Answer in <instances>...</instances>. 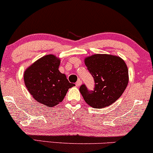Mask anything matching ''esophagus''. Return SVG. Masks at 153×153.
I'll return each instance as SVG.
<instances>
[{
	"label": "esophagus",
	"mask_w": 153,
	"mask_h": 153,
	"mask_svg": "<svg viewBox=\"0 0 153 153\" xmlns=\"http://www.w3.org/2000/svg\"><path fill=\"white\" fill-rule=\"evenodd\" d=\"M81 84H82V81H81V80H78V81L76 82V83H75V85H76L77 87H79L80 85H81Z\"/></svg>",
	"instance_id": "esophagus-1"
}]
</instances>
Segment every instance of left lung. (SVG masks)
Returning <instances> with one entry per match:
<instances>
[{
	"label": "left lung",
	"mask_w": 153,
	"mask_h": 153,
	"mask_svg": "<svg viewBox=\"0 0 153 153\" xmlns=\"http://www.w3.org/2000/svg\"><path fill=\"white\" fill-rule=\"evenodd\" d=\"M95 80L94 91L85 85L80 92L88 105L95 108L110 106L122 96L129 82V73L123 59L117 55L95 54L84 59Z\"/></svg>",
	"instance_id": "left-lung-1"
}]
</instances>
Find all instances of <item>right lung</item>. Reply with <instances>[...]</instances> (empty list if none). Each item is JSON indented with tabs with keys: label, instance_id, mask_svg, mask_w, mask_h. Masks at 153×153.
Returning <instances> with one entry per match:
<instances>
[{
	"label": "right lung",
	"instance_id": "obj_1",
	"mask_svg": "<svg viewBox=\"0 0 153 153\" xmlns=\"http://www.w3.org/2000/svg\"><path fill=\"white\" fill-rule=\"evenodd\" d=\"M60 59L44 56L28 67L24 73L25 85L34 100L48 107L62 102L70 88L75 86L59 71Z\"/></svg>",
	"mask_w": 153,
	"mask_h": 153
}]
</instances>
